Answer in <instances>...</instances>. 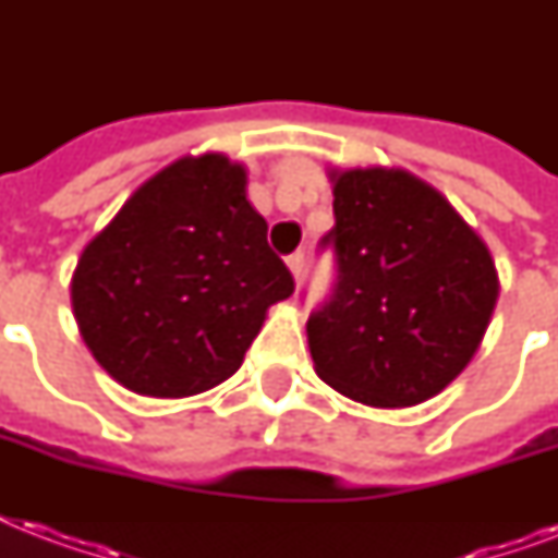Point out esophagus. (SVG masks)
Returning a JSON list of instances; mask_svg holds the SVG:
<instances>
[{
    "label": "esophagus",
    "mask_w": 558,
    "mask_h": 558,
    "mask_svg": "<svg viewBox=\"0 0 558 558\" xmlns=\"http://www.w3.org/2000/svg\"><path fill=\"white\" fill-rule=\"evenodd\" d=\"M287 266L289 271H292V278L301 280V275H304V266H306V257L304 252H295V254H289L287 257Z\"/></svg>",
    "instance_id": "esophagus-1"
}]
</instances>
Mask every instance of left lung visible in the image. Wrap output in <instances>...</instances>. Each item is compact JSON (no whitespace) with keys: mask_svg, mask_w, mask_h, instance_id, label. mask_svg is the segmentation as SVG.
<instances>
[{"mask_svg":"<svg viewBox=\"0 0 558 558\" xmlns=\"http://www.w3.org/2000/svg\"><path fill=\"white\" fill-rule=\"evenodd\" d=\"M339 278L310 315L315 373L373 408L437 397L484 341L498 301L486 243L449 199L399 168L330 170Z\"/></svg>","mask_w":558,"mask_h":558,"instance_id":"obj_1","label":"left lung"}]
</instances>
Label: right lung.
Returning <instances> with one entry per match:
<instances>
[{
  "label": "right lung",
  "mask_w": 558,
  "mask_h": 558,
  "mask_svg": "<svg viewBox=\"0 0 558 558\" xmlns=\"http://www.w3.org/2000/svg\"><path fill=\"white\" fill-rule=\"evenodd\" d=\"M222 153L159 170L83 248L72 310L98 365L142 397L179 399L243 365L266 310L295 280Z\"/></svg>",
  "instance_id": "right-lung-1"
}]
</instances>
